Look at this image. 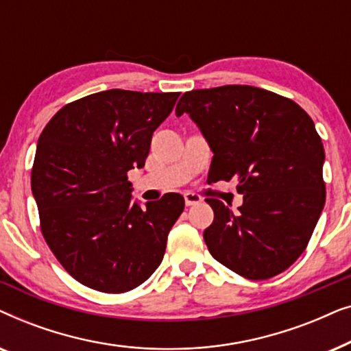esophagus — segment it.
Segmentation results:
<instances>
[{"instance_id": "34e87169", "label": "esophagus", "mask_w": 351, "mask_h": 351, "mask_svg": "<svg viewBox=\"0 0 351 351\" xmlns=\"http://www.w3.org/2000/svg\"><path fill=\"white\" fill-rule=\"evenodd\" d=\"M185 198V204L186 206H195V204H199L201 201H203V198H201L199 195L193 193V191H186V193L184 195Z\"/></svg>"}]
</instances>
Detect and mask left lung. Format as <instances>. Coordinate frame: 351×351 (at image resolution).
Listing matches in <instances>:
<instances>
[{
  "label": "left lung",
  "instance_id": "1",
  "mask_svg": "<svg viewBox=\"0 0 351 351\" xmlns=\"http://www.w3.org/2000/svg\"><path fill=\"white\" fill-rule=\"evenodd\" d=\"M213 150L209 179L238 180L237 213L206 198L214 222L203 237L210 256L247 280H268L305 251L326 201L324 148L294 100L254 86L228 84L182 95Z\"/></svg>",
  "mask_w": 351,
  "mask_h": 351
}]
</instances>
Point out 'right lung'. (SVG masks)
<instances>
[{"label":"right lung","mask_w":351,"mask_h":351,"mask_svg":"<svg viewBox=\"0 0 351 351\" xmlns=\"http://www.w3.org/2000/svg\"><path fill=\"white\" fill-rule=\"evenodd\" d=\"M180 93L110 89L57 112L38 138L32 191L41 232L60 265L90 289L119 294L160 267L185 208L167 193L132 203L128 171L143 167L152 136Z\"/></svg>","instance_id":"obj_1"}]
</instances>
